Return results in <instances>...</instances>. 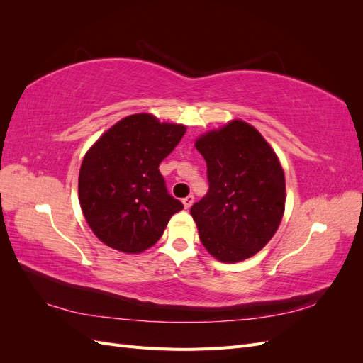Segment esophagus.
<instances>
[{
    "label": "esophagus",
    "mask_w": 363,
    "mask_h": 363,
    "mask_svg": "<svg viewBox=\"0 0 363 363\" xmlns=\"http://www.w3.org/2000/svg\"><path fill=\"white\" fill-rule=\"evenodd\" d=\"M194 200H195L194 195H188V196H186V199H183V206H184V208H189V207L194 204Z\"/></svg>",
    "instance_id": "esophagus-1"
}]
</instances>
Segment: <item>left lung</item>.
Masks as SVG:
<instances>
[{"label":"left lung","instance_id":"left-lung-1","mask_svg":"<svg viewBox=\"0 0 363 363\" xmlns=\"http://www.w3.org/2000/svg\"><path fill=\"white\" fill-rule=\"evenodd\" d=\"M208 191L191 207L200 240L219 262L255 256L277 232L286 201L281 164L259 131L230 121L200 136Z\"/></svg>","mask_w":363,"mask_h":363}]
</instances>
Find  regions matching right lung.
Wrapping results in <instances>:
<instances>
[{
	"instance_id": "obj_1",
	"label": "right lung",
	"mask_w": 363,
	"mask_h": 363,
	"mask_svg": "<svg viewBox=\"0 0 363 363\" xmlns=\"http://www.w3.org/2000/svg\"><path fill=\"white\" fill-rule=\"evenodd\" d=\"M186 127L150 113L121 119L86 152L79 175L83 215L95 236L123 252L155 245L183 204L168 194L160 162Z\"/></svg>"
}]
</instances>
